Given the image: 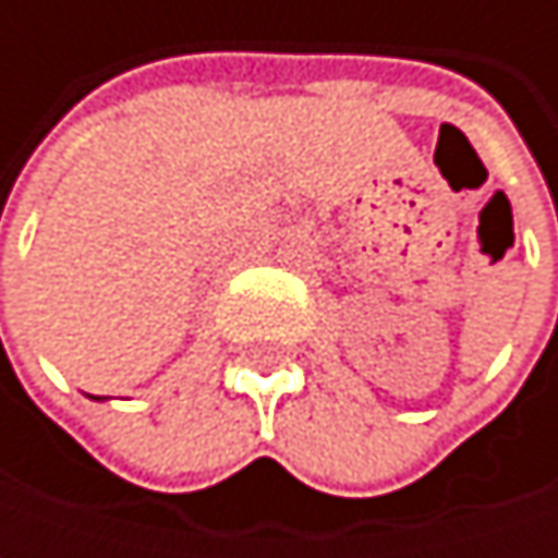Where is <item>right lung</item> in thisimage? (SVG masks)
<instances>
[{"instance_id":"1","label":"right lung","mask_w":558,"mask_h":558,"mask_svg":"<svg viewBox=\"0 0 558 558\" xmlns=\"http://www.w3.org/2000/svg\"><path fill=\"white\" fill-rule=\"evenodd\" d=\"M93 400H102V397H93Z\"/></svg>"}]
</instances>
